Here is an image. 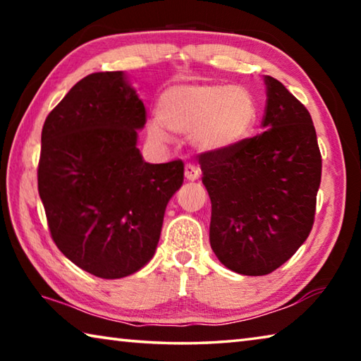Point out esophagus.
<instances>
[{
    "mask_svg": "<svg viewBox=\"0 0 361 361\" xmlns=\"http://www.w3.org/2000/svg\"><path fill=\"white\" fill-rule=\"evenodd\" d=\"M185 176L188 181H195L200 176V169L192 166V164H188L185 167Z\"/></svg>",
    "mask_w": 361,
    "mask_h": 361,
    "instance_id": "esophagus-1",
    "label": "esophagus"
}]
</instances>
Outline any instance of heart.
<instances>
[{
	"instance_id": "b5f03b06",
	"label": "heart",
	"mask_w": 361,
	"mask_h": 361,
	"mask_svg": "<svg viewBox=\"0 0 361 361\" xmlns=\"http://www.w3.org/2000/svg\"><path fill=\"white\" fill-rule=\"evenodd\" d=\"M258 106L247 89L224 84H178L164 90L149 135L167 142L169 132L189 133L200 151L234 149L253 135Z\"/></svg>"
}]
</instances>
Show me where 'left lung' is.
Wrapping results in <instances>:
<instances>
[{"instance_id": "obj_1", "label": "left lung", "mask_w": 361, "mask_h": 361, "mask_svg": "<svg viewBox=\"0 0 361 361\" xmlns=\"http://www.w3.org/2000/svg\"><path fill=\"white\" fill-rule=\"evenodd\" d=\"M264 132L234 149L202 152V183L212 200L210 245L243 276H266L288 261L314 226L322 154L312 118L271 76Z\"/></svg>"}]
</instances>
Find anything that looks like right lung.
Here are the masks:
<instances>
[{
	"instance_id": "obj_1",
	"label": "right lung",
	"mask_w": 361,
	"mask_h": 361,
	"mask_svg": "<svg viewBox=\"0 0 361 361\" xmlns=\"http://www.w3.org/2000/svg\"><path fill=\"white\" fill-rule=\"evenodd\" d=\"M146 109L122 71L82 78L41 132L38 191L57 248L100 279L137 272L156 252L185 164H148L137 148Z\"/></svg>"
}]
</instances>
